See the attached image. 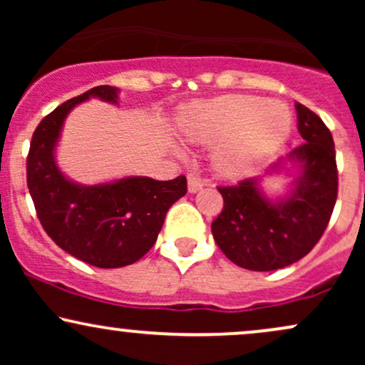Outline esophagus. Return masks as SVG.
I'll return each instance as SVG.
<instances>
[{"label":"esophagus","instance_id":"1","mask_svg":"<svg viewBox=\"0 0 365 365\" xmlns=\"http://www.w3.org/2000/svg\"><path fill=\"white\" fill-rule=\"evenodd\" d=\"M187 182H188V192H190V194H195V192H199L200 188L204 187V182L197 177V175H188Z\"/></svg>","mask_w":365,"mask_h":365}]
</instances>
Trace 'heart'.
Wrapping results in <instances>:
<instances>
[{"instance_id":"obj_1","label":"heart","mask_w":365,"mask_h":365,"mask_svg":"<svg viewBox=\"0 0 365 365\" xmlns=\"http://www.w3.org/2000/svg\"><path fill=\"white\" fill-rule=\"evenodd\" d=\"M292 128L284 103L259 96L233 94L197 104L182 120L192 144H216L215 161L225 173H247L283 144ZM177 153L182 149L175 148Z\"/></svg>"}]
</instances>
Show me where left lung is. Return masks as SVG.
<instances>
[{
  "label": "left lung",
  "instance_id": "1",
  "mask_svg": "<svg viewBox=\"0 0 365 365\" xmlns=\"http://www.w3.org/2000/svg\"><path fill=\"white\" fill-rule=\"evenodd\" d=\"M297 128L304 144L264 173H287L291 187L282 197L262 190L263 177L217 187L225 206L212 221L217 247L237 266L274 271L307 255L329 223L338 194L333 137L316 113L295 103Z\"/></svg>",
  "mask_w": 365,
  "mask_h": 365
}]
</instances>
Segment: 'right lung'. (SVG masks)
I'll return each instance as SVG.
<instances>
[{
	"mask_svg": "<svg viewBox=\"0 0 365 365\" xmlns=\"http://www.w3.org/2000/svg\"><path fill=\"white\" fill-rule=\"evenodd\" d=\"M120 91L99 86L63 103L41 121L27 158V187L41 225L65 252L96 267L113 269L139 261L156 244L165 216L187 194V178L159 182L123 177L82 185L56 163L66 116L91 98L116 104Z\"/></svg>",
	"mask_w": 365,
	"mask_h": 365,
	"instance_id": "right-lung-1",
	"label": "right lung"
}]
</instances>
